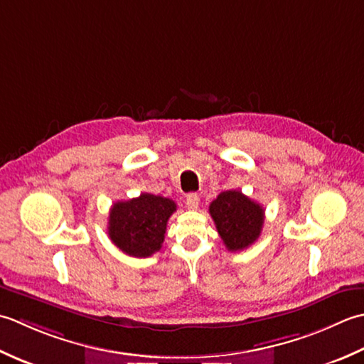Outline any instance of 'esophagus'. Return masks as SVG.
I'll return each mask as SVG.
<instances>
[{"instance_id":"obj_1","label":"esophagus","mask_w":364,"mask_h":364,"mask_svg":"<svg viewBox=\"0 0 364 364\" xmlns=\"http://www.w3.org/2000/svg\"><path fill=\"white\" fill-rule=\"evenodd\" d=\"M185 204H187L190 210H196L199 205V195H196V193H188V195L185 196Z\"/></svg>"}]
</instances>
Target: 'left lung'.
<instances>
[{
  "label": "left lung",
  "instance_id": "1",
  "mask_svg": "<svg viewBox=\"0 0 364 364\" xmlns=\"http://www.w3.org/2000/svg\"><path fill=\"white\" fill-rule=\"evenodd\" d=\"M221 240L229 251L248 248L261 235L264 225V209L251 201L239 190L220 193L209 205Z\"/></svg>",
  "mask_w": 364,
  "mask_h": 364
}]
</instances>
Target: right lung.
<instances>
[{"label":"right lung","instance_id":"obj_1","mask_svg":"<svg viewBox=\"0 0 364 364\" xmlns=\"http://www.w3.org/2000/svg\"><path fill=\"white\" fill-rule=\"evenodd\" d=\"M174 212L173 199L141 193L138 198L113 204L108 218V235L122 253L149 257L160 251L168 220Z\"/></svg>","mask_w":364,"mask_h":364}]
</instances>
